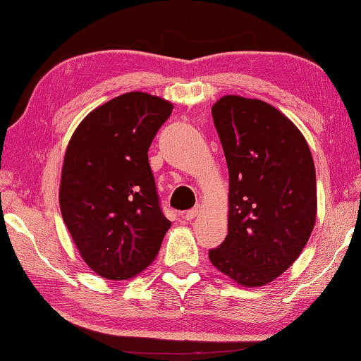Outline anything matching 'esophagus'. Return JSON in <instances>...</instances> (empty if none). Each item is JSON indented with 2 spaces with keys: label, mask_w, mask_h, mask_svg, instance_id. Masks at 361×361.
Listing matches in <instances>:
<instances>
[{
  "label": "esophagus",
  "mask_w": 361,
  "mask_h": 361,
  "mask_svg": "<svg viewBox=\"0 0 361 361\" xmlns=\"http://www.w3.org/2000/svg\"><path fill=\"white\" fill-rule=\"evenodd\" d=\"M198 212H200V208H198V206H195L194 209H190V211H186L185 214H183V219H186V220H194L197 216H198Z\"/></svg>",
  "instance_id": "1"
}]
</instances>
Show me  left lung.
<instances>
[{
	"instance_id": "left-lung-1",
	"label": "left lung",
	"mask_w": 361,
	"mask_h": 361,
	"mask_svg": "<svg viewBox=\"0 0 361 361\" xmlns=\"http://www.w3.org/2000/svg\"><path fill=\"white\" fill-rule=\"evenodd\" d=\"M212 119L229 172L228 235L211 264L243 287H260L301 255L315 226V164L302 133L259 99L224 96Z\"/></svg>"
}]
</instances>
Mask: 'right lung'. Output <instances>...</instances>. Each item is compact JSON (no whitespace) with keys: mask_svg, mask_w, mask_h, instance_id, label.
Instances as JSON below:
<instances>
[{"mask_svg":"<svg viewBox=\"0 0 361 361\" xmlns=\"http://www.w3.org/2000/svg\"><path fill=\"white\" fill-rule=\"evenodd\" d=\"M172 109L132 91L91 111L68 142L60 211L82 259L105 279H128L147 268L171 228L147 152Z\"/></svg>","mask_w":361,"mask_h":361,"instance_id":"add662e5","label":"right lung"}]
</instances>
